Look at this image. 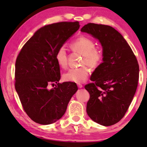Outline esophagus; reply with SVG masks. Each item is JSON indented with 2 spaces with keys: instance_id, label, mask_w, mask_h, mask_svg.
I'll return each mask as SVG.
<instances>
[{
  "instance_id": "esophagus-1",
  "label": "esophagus",
  "mask_w": 147,
  "mask_h": 147,
  "mask_svg": "<svg viewBox=\"0 0 147 147\" xmlns=\"http://www.w3.org/2000/svg\"><path fill=\"white\" fill-rule=\"evenodd\" d=\"M77 86H78V88H82L83 87V86L81 84H77Z\"/></svg>"
}]
</instances>
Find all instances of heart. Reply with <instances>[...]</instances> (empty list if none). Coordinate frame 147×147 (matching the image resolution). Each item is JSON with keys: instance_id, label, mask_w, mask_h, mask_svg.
I'll list each match as a JSON object with an SVG mask.
<instances>
[{"instance_id": "1", "label": "heart", "mask_w": 147, "mask_h": 147, "mask_svg": "<svg viewBox=\"0 0 147 147\" xmlns=\"http://www.w3.org/2000/svg\"><path fill=\"white\" fill-rule=\"evenodd\" d=\"M70 46L74 51L83 55L81 65H84L78 68L70 69L63 74L65 81L80 83L83 82L88 78L89 70L87 65L91 69H96L100 65L104 59L102 49L95 47L93 39L82 36L71 42ZM55 60L59 67L65 68L67 65V55L64 47L61 46L57 50L55 54Z\"/></svg>"}]
</instances>
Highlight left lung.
I'll return each instance as SVG.
<instances>
[{
  "instance_id": "8db88e82",
  "label": "left lung",
  "mask_w": 147,
  "mask_h": 147,
  "mask_svg": "<svg viewBox=\"0 0 147 147\" xmlns=\"http://www.w3.org/2000/svg\"><path fill=\"white\" fill-rule=\"evenodd\" d=\"M81 31L91 34L102 46L103 63L92 74L85 89L90 98L87 113L103 126L117 123L125 115L138 88L139 64L132 50L113 27L88 23Z\"/></svg>"
}]
</instances>
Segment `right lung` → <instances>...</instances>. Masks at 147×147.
I'll return each mask as SVG.
<instances>
[{"instance_id":"obj_1","label":"right lung","mask_w":147,"mask_h":147,"mask_svg":"<svg viewBox=\"0 0 147 147\" xmlns=\"http://www.w3.org/2000/svg\"><path fill=\"white\" fill-rule=\"evenodd\" d=\"M79 27L78 21L42 27L24 45L17 57L15 88L24 111L37 123L50 124L59 120L78 90L74 82H58L60 69L54 56ZM54 83L57 86L49 90V85Z\"/></svg>"}]
</instances>
